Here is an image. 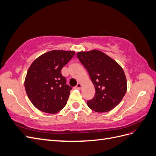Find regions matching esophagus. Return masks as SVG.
Here are the masks:
<instances>
[{
  "label": "esophagus",
  "mask_w": 156,
  "mask_h": 156,
  "mask_svg": "<svg viewBox=\"0 0 156 156\" xmlns=\"http://www.w3.org/2000/svg\"><path fill=\"white\" fill-rule=\"evenodd\" d=\"M81 87H82V84H81V83H78V84H77V86L75 87V88L78 89V90H80V89L81 88Z\"/></svg>",
  "instance_id": "1"
}]
</instances>
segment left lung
<instances>
[{
  "label": "left lung",
  "mask_w": 156,
  "mask_h": 156,
  "mask_svg": "<svg viewBox=\"0 0 156 156\" xmlns=\"http://www.w3.org/2000/svg\"><path fill=\"white\" fill-rule=\"evenodd\" d=\"M77 56L87 69L95 88V96L87 105L97 112H108L116 107L127 91V81L122 68L103 52H79Z\"/></svg>",
  "instance_id": "left-lung-1"
}]
</instances>
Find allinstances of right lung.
<instances>
[{"mask_svg": "<svg viewBox=\"0 0 156 156\" xmlns=\"http://www.w3.org/2000/svg\"><path fill=\"white\" fill-rule=\"evenodd\" d=\"M74 55L72 51L53 50L40 56L30 65L25 88L30 101L38 110L55 114L66 105L72 88L66 84L61 69Z\"/></svg>", "mask_w": 156, "mask_h": 156, "instance_id": "1", "label": "right lung"}]
</instances>
